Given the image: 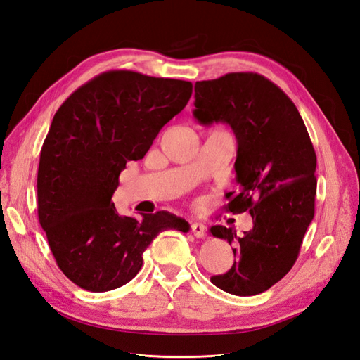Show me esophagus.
I'll use <instances>...</instances> for the list:
<instances>
[{
  "mask_svg": "<svg viewBox=\"0 0 360 360\" xmlns=\"http://www.w3.org/2000/svg\"><path fill=\"white\" fill-rule=\"evenodd\" d=\"M191 230H192L193 236L198 237V238H201V237L205 236V226H204L202 224H200V222L192 224V225H191Z\"/></svg>",
  "mask_w": 360,
  "mask_h": 360,
  "instance_id": "esophagus-1",
  "label": "esophagus"
}]
</instances>
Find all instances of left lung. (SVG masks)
<instances>
[{
	"mask_svg": "<svg viewBox=\"0 0 360 360\" xmlns=\"http://www.w3.org/2000/svg\"><path fill=\"white\" fill-rule=\"evenodd\" d=\"M193 117L226 123L237 139L238 192H228V212H249L254 228L237 234L214 225L210 233L234 245V264L212 282L234 296H255L296 263L314 217L317 156L296 105L278 85L252 72L226 73L195 84Z\"/></svg>",
	"mask_w": 360,
	"mask_h": 360,
	"instance_id": "1",
	"label": "left lung"
}]
</instances>
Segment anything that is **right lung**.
Wrapping results in <instances>:
<instances>
[{"label": "right lung", "mask_w": 360, "mask_h": 360, "mask_svg": "<svg viewBox=\"0 0 360 360\" xmlns=\"http://www.w3.org/2000/svg\"><path fill=\"white\" fill-rule=\"evenodd\" d=\"M191 96L188 81L111 70L73 91L53 115L40 151L37 212L73 284L93 292L122 287L136 276L159 233L189 231L169 212L120 216L111 198L126 163L146 156Z\"/></svg>", "instance_id": "obj_1"}]
</instances>
